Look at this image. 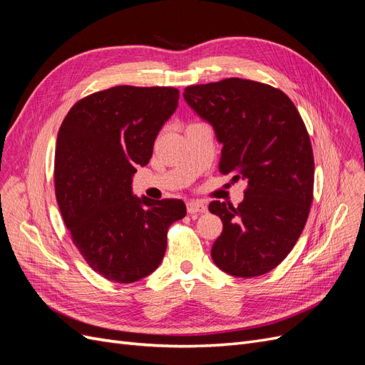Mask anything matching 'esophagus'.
I'll return each instance as SVG.
<instances>
[{"mask_svg":"<svg viewBox=\"0 0 365 365\" xmlns=\"http://www.w3.org/2000/svg\"><path fill=\"white\" fill-rule=\"evenodd\" d=\"M187 212L195 215V213H205L207 205L202 201H189L187 202Z\"/></svg>","mask_w":365,"mask_h":365,"instance_id":"esophagus-1","label":"esophagus"}]
</instances>
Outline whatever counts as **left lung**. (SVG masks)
Instances as JSON below:
<instances>
[{"mask_svg": "<svg viewBox=\"0 0 365 365\" xmlns=\"http://www.w3.org/2000/svg\"><path fill=\"white\" fill-rule=\"evenodd\" d=\"M184 98L222 143L219 172L248 184L237 207L208 205L224 224L212 259L235 277L267 274L297 244L312 204L314 153L304 121L283 91L239 77L187 86Z\"/></svg>", "mask_w": 365, "mask_h": 365, "instance_id": "1", "label": "left lung"}]
</instances>
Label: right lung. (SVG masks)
<instances>
[{
    "instance_id": "add662e5",
    "label": "right lung",
    "mask_w": 365,
    "mask_h": 365,
    "mask_svg": "<svg viewBox=\"0 0 365 365\" xmlns=\"http://www.w3.org/2000/svg\"><path fill=\"white\" fill-rule=\"evenodd\" d=\"M178 98L172 86H113L81 98L61 125L54 190L63 222L85 262L111 282L155 271L169 227L185 216L181 200L132 195V176Z\"/></svg>"
}]
</instances>
